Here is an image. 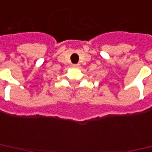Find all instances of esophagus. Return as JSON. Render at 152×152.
<instances>
[{
  "label": "esophagus",
  "instance_id": "esophagus-1",
  "mask_svg": "<svg viewBox=\"0 0 152 152\" xmlns=\"http://www.w3.org/2000/svg\"><path fill=\"white\" fill-rule=\"evenodd\" d=\"M72 66L73 68H78L79 67V64H72Z\"/></svg>",
  "mask_w": 152,
  "mask_h": 152
}]
</instances>
